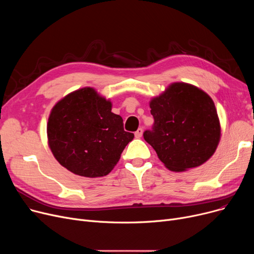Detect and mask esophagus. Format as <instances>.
Segmentation results:
<instances>
[{"label": "esophagus", "mask_w": 254, "mask_h": 254, "mask_svg": "<svg viewBox=\"0 0 254 254\" xmlns=\"http://www.w3.org/2000/svg\"><path fill=\"white\" fill-rule=\"evenodd\" d=\"M142 134H143V129H142V127H139V128L135 131V137H136L137 139H139V138L142 137Z\"/></svg>", "instance_id": "obj_1"}]
</instances>
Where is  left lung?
<instances>
[{
    "instance_id": "8db88e82",
    "label": "left lung",
    "mask_w": 254,
    "mask_h": 254,
    "mask_svg": "<svg viewBox=\"0 0 254 254\" xmlns=\"http://www.w3.org/2000/svg\"><path fill=\"white\" fill-rule=\"evenodd\" d=\"M150 108L154 124L143 137L169 170L198 167L215 152L220 126L215 105L206 92L174 83L150 102Z\"/></svg>"
}]
</instances>
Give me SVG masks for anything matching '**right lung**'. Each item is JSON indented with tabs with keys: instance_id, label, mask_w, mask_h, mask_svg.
<instances>
[{
	"instance_id": "add662e5",
	"label": "right lung",
	"mask_w": 254,
	"mask_h": 254,
	"mask_svg": "<svg viewBox=\"0 0 254 254\" xmlns=\"http://www.w3.org/2000/svg\"><path fill=\"white\" fill-rule=\"evenodd\" d=\"M49 147L58 162L83 177L108 175L126 146L134 139L111 103L85 87L61 100L47 124Z\"/></svg>"
}]
</instances>
